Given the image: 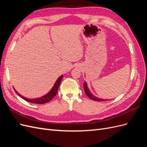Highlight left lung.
Wrapping results in <instances>:
<instances>
[{
  "label": "left lung",
  "mask_w": 147,
  "mask_h": 147,
  "mask_svg": "<svg viewBox=\"0 0 147 147\" xmlns=\"http://www.w3.org/2000/svg\"><path fill=\"white\" fill-rule=\"evenodd\" d=\"M88 84L86 83V82H84L83 83V87H84V92H85L86 96L90 97V98L92 100H94L95 101H99V102H103V101H107V100H109V99H101V98H99L96 96H95L94 94H92V93L90 91V90H89V88L88 87Z\"/></svg>",
  "instance_id": "8db88e82"
}]
</instances>
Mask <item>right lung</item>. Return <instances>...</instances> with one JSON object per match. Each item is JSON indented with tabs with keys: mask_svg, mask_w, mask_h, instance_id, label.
I'll list each match as a JSON object with an SVG mask.
<instances>
[{
	"mask_svg": "<svg viewBox=\"0 0 147 147\" xmlns=\"http://www.w3.org/2000/svg\"><path fill=\"white\" fill-rule=\"evenodd\" d=\"M63 75H62L61 76L56 80V81L55 82V83L54 84V86H53V88H51V90L49 91L47 94L44 95L40 97H38V98H35V99H29L27 98V97H24L22 95H21L20 94H19L18 92L15 89L13 88L14 89L15 91L16 92V94L18 95L20 97H21L22 99H23L24 100L28 101L29 102H31V103H34V104H46L47 102H50L53 97H54L57 92V90H58L59 86L60 85V83L61 82L62 79H63Z\"/></svg>",
	"mask_w": 147,
	"mask_h": 147,
	"instance_id": "right-lung-1",
	"label": "right lung"
}]
</instances>
